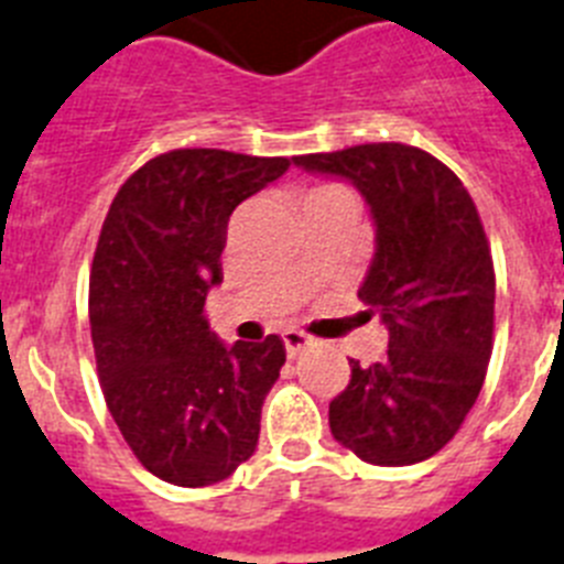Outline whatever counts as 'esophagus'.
Listing matches in <instances>:
<instances>
[{
  "instance_id": "esophagus-1",
  "label": "esophagus",
  "mask_w": 564,
  "mask_h": 564,
  "mask_svg": "<svg viewBox=\"0 0 564 564\" xmlns=\"http://www.w3.org/2000/svg\"><path fill=\"white\" fill-rule=\"evenodd\" d=\"M283 344H286L290 358H295L297 352H304V349L310 347L312 338L306 333H301V329H286V333H283Z\"/></svg>"
}]
</instances>
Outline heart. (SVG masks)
I'll return each mask as SVG.
<instances>
[{
	"instance_id": "obj_1",
	"label": "heart",
	"mask_w": 564,
	"mask_h": 564,
	"mask_svg": "<svg viewBox=\"0 0 564 564\" xmlns=\"http://www.w3.org/2000/svg\"><path fill=\"white\" fill-rule=\"evenodd\" d=\"M329 192H338L335 186H318V188H312L310 197H318V194H329Z\"/></svg>"
}]
</instances>
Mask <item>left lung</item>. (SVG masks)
Masks as SVG:
<instances>
[{
	"label": "left lung",
	"instance_id": "obj_1",
	"mask_svg": "<svg viewBox=\"0 0 564 564\" xmlns=\"http://www.w3.org/2000/svg\"><path fill=\"white\" fill-rule=\"evenodd\" d=\"M292 163L349 180L376 226L358 297L381 315L390 347L378 364L349 358L352 376L329 404V430L370 465L424 462L473 410L494 349L496 274L476 203L415 145L367 143Z\"/></svg>",
	"mask_w": 564,
	"mask_h": 564
}]
</instances>
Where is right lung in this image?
<instances>
[{
    "label": "right lung",
    "instance_id": "obj_1",
    "mask_svg": "<svg viewBox=\"0 0 564 564\" xmlns=\"http://www.w3.org/2000/svg\"><path fill=\"white\" fill-rule=\"evenodd\" d=\"M290 165L169 151L122 183L99 231L88 286L99 384L131 453L169 485L229 479L258 447L286 347L278 335L226 347L203 306L224 281L231 212Z\"/></svg>",
    "mask_w": 564,
    "mask_h": 564
}]
</instances>
